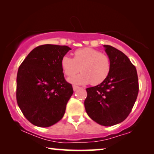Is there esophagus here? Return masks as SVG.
I'll use <instances>...</instances> for the list:
<instances>
[{"mask_svg":"<svg viewBox=\"0 0 154 154\" xmlns=\"http://www.w3.org/2000/svg\"><path fill=\"white\" fill-rule=\"evenodd\" d=\"M79 86H76V85H73V89L74 91H75V90H77L78 89H79Z\"/></svg>","mask_w":154,"mask_h":154,"instance_id":"obj_1","label":"esophagus"}]
</instances>
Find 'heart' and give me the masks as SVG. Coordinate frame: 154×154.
<instances>
[{
  "mask_svg": "<svg viewBox=\"0 0 154 154\" xmlns=\"http://www.w3.org/2000/svg\"><path fill=\"white\" fill-rule=\"evenodd\" d=\"M61 66L64 73L72 76L82 71L81 73L69 79L76 85H87L91 83L96 85L104 82L111 71V62L109 57L99 50L91 48L78 49L73 53V59L65 55L61 60Z\"/></svg>",
  "mask_w": 154,
  "mask_h": 154,
  "instance_id": "heart-1",
  "label": "heart"
}]
</instances>
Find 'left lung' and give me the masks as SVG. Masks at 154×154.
<instances>
[{
	"instance_id": "left-lung-1",
	"label": "left lung",
	"mask_w": 154,
	"mask_h": 154,
	"mask_svg": "<svg viewBox=\"0 0 154 154\" xmlns=\"http://www.w3.org/2000/svg\"><path fill=\"white\" fill-rule=\"evenodd\" d=\"M111 62V71L102 83L86 89L84 105L88 115L96 123L112 126L130 114L137 97L138 77L135 66L123 52L104 45Z\"/></svg>"
}]
</instances>
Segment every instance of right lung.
Wrapping results in <instances>:
<instances>
[{"instance_id": "1", "label": "right lung", "mask_w": 154, "mask_h": 154, "mask_svg": "<svg viewBox=\"0 0 154 154\" xmlns=\"http://www.w3.org/2000/svg\"><path fill=\"white\" fill-rule=\"evenodd\" d=\"M71 50L66 45H40L31 50L19 67L17 102L33 125L50 127L64 116L73 90L65 81L61 60Z\"/></svg>"}]
</instances>
